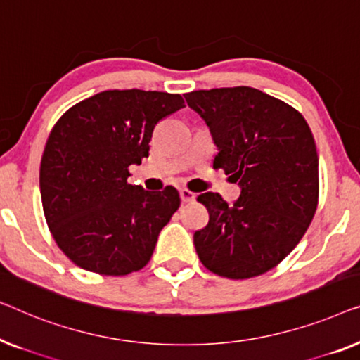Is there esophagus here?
<instances>
[{
  "instance_id": "obj_1",
  "label": "esophagus",
  "mask_w": 360,
  "mask_h": 360,
  "mask_svg": "<svg viewBox=\"0 0 360 360\" xmlns=\"http://www.w3.org/2000/svg\"><path fill=\"white\" fill-rule=\"evenodd\" d=\"M179 195L182 202H194L195 200V194L194 192L187 191V189H179Z\"/></svg>"
}]
</instances>
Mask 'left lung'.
<instances>
[{
	"mask_svg": "<svg viewBox=\"0 0 360 360\" xmlns=\"http://www.w3.org/2000/svg\"><path fill=\"white\" fill-rule=\"evenodd\" d=\"M184 98L219 150L214 168H224L241 191L233 205L214 192L197 197L209 210V224L194 233L199 259L229 279L264 274L290 255L316 212L311 130L300 112L250 86Z\"/></svg>",
	"mask_w": 360,
	"mask_h": 360,
	"instance_id": "8db88e82",
	"label": "left lung"
}]
</instances>
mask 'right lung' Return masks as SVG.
<instances>
[{
    "instance_id": "add662e5",
    "label": "right lung",
    "mask_w": 360,
    "mask_h": 360,
    "mask_svg": "<svg viewBox=\"0 0 360 360\" xmlns=\"http://www.w3.org/2000/svg\"><path fill=\"white\" fill-rule=\"evenodd\" d=\"M182 108L179 94L103 91L55 124L40 163V197L55 241L75 264L125 276L150 261L179 192L131 186L129 168L148 156L155 125Z\"/></svg>"
}]
</instances>
